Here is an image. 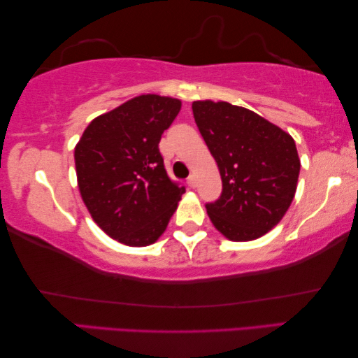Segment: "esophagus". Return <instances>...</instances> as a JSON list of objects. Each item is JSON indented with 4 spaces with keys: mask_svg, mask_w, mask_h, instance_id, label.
Masks as SVG:
<instances>
[{
    "mask_svg": "<svg viewBox=\"0 0 358 358\" xmlns=\"http://www.w3.org/2000/svg\"><path fill=\"white\" fill-rule=\"evenodd\" d=\"M187 184H189L190 187H196V176L190 174L189 179H187Z\"/></svg>",
    "mask_w": 358,
    "mask_h": 358,
    "instance_id": "1",
    "label": "esophagus"
}]
</instances>
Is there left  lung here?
<instances>
[{
	"label": "left lung",
	"instance_id": "left-lung-1",
	"mask_svg": "<svg viewBox=\"0 0 358 358\" xmlns=\"http://www.w3.org/2000/svg\"><path fill=\"white\" fill-rule=\"evenodd\" d=\"M192 109L222 178L220 198L206 204L210 222L231 241L263 236L294 201L300 174L294 138L225 101H193Z\"/></svg>",
	"mask_w": 358,
	"mask_h": 358
}]
</instances>
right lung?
Wrapping results in <instances>:
<instances>
[{
    "instance_id": "right-lung-1",
    "label": "right lung",
    "mask_w": 358,
    "mask_h": 358,
    "mask_svg": "<svg viewBox=\"0 0 358 358\" xmlns=\"http://www.w3.org/2000/svg\"><path fill=\"white\" fill-rule=\"evenodd\" d=\"M180 101L141 95L96 117L74 149L82 200L115 241L143 248L166 230L185 187L169 179L158 150Z\"/></svg>"
}]
</instances>
